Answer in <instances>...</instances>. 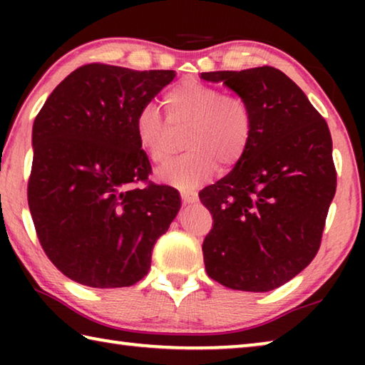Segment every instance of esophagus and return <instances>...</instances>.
<instances>
[{"label":"esophagus","instance_id":"1","mask_svg":"<svg viewBox=\"0 0 365 365\" xmlns=\"http://www.w3.org/2000/svg\"><path fill=\"white\" fill-rule=\"evenodd\" d=\"M182 200L185 205H190V202H195L197 200V196L193 191H182Z\"/></svg>","mask_w":365,"mask_h":365}]
</instances>
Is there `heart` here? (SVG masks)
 Returning a JSON list of instances; mask_svg holds the SVG:
<instances>
[{"label": "heart", "mask_w": 365, "mask_h": 365, "mask_svg": "<svg viewBox=\"0 0 365 365\" xmlns=\"http://www.w3.org/2000/svg\"><path fill=\"white\" fill-rule=\"evenodd\" d=\"M172 127L187 125L183 145L188 153L159 172V180L180 188L200 187L211 178L219 164L232 168L250 145L251 109L243 98L224 95L217 86L183 80L165 95ZM135 138L153 164L170 159L169 125L154 104H145L133 122Z\"/></svg>", "instance_id": "heart-1"}]
</instances>
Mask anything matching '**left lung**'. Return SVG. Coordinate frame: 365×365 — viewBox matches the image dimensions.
<instances>
[{
    "instance_id": "obj_1",
    "label": "left lung",
    "mask_w": 365,
    "mask_h": 365,
    "mask_svg": "<svg viewBox=\"0 0 365 365\" xmlns=\"http://www.w3.org/2000/svg\"><path fill=\"white\" fill-rule=\"evenodd\" d=\"M248 103L250 145L200 200L214 225L202 243L207 275L242 292H270L316 257L336 190L331 135L298 85L270 66L202 72Z\"/></svg>"
}]
</instances>
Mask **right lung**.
Returning a JSON list of instances; mask_svg holds the SVG:
<instances>
[{
    "label": "right lung",
    "instance_id": "add662e5",
    "mask_svg": "<svg viewBox=\"0 0 365 365\" xmlns=\"http://www.w3.org/2000/svg\"><path fill=\"white\" fill-rule=\"evenodd\" d=\"M174 78V71L86 64L53 90L35 117L29 207L41 248L71 280L135 285L180 211L175 188H133L151 172L135 138V115Z\"/></svg>",
    "mask_w": 365,
    "mask_h": 365
}]
</instances>
